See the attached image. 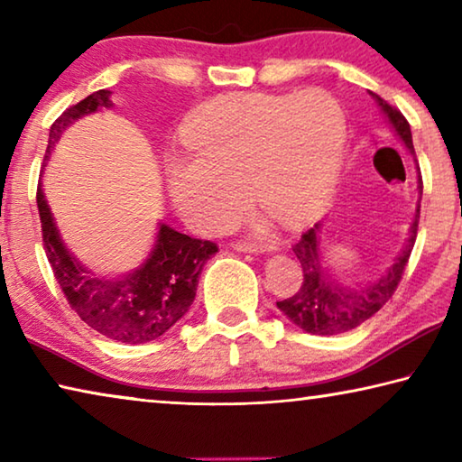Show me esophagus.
<instances>
[{
    "mask_svg": "<svg viewBox=\"0 0 462 462\" xmlns=\"http://www.w3.org/2000/svg\"><path fill=\"white\" fill-rule=\"evenodd\" d=\"M232 248L238 250V253H267V250H273V246L248 245V242H236V245H232Z\"/></svg>",
    "mask_w": 462,
    "mask_h": 462,
    "instance_id": "34e87169",
    "label": "esophagus"
}]
</instances>
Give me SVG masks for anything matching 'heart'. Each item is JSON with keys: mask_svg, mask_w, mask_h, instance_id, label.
Here are the masks:
<instances>
[{"mask_svg": "<svg viewBox=\"0 0 462 462\" xmlns=\"http://www.w3.org/2000/svg\"><path fill=\"white\" fill-rule=\"evenodd\" d=\"M193 159L169 169L179 212L201 232H222L246 206L283 226L310 220L330 195L344 148V114L319 91L236 93L193 116L185 132Z\"/></svg>", "mask_w": 462, "mask_h": 462, "instance_id": "heart-1", "label": "heart"}]
</instances>
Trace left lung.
<instances>
[{
    "mask_svg": "<svg viewBox=\"0 0 462 462\" xmlns=\"http://www.w3.org/2000/svg\"><path fill=\"white\" fill-rule=\"evenodd\" d=\"M377 101L383 114L387 116L391 128L400 136L402 143L408 146L410 154L416 161V151L411 143L410 122L400 109L389 106L385 99H381L377 93H371ZM421 177L418 179V189L421 191ZM420 222V206L416 209V220L410 228V238L405 240L400 254L387 269L385 275L379 281H371L365 285H344L338 279L330 275V269L322 263V242H319V224L308 232L301 234V238L293 245V253L297 261L301 263L303 281L300 291L287 297L283 301H277V308L293 322L297 328L316 336H332L355 330L356 326L366 322L371 316L385 306L400 285L405 264L410 261L413 242L418 236Z\"/></svg>",
    "mask_w": 462,
    "mask_h": 462,
    "instance_id": "obj_1",
    "label": "left lung"
}]
</instances>
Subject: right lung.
<instances>
[{
    "label": "right lung",
    "instance_id": "obj_1",
    "mask_svg": "<svg viewBox=\"0 0 462 462\" xmlns=\"http://www.w3.org/2000/svg\"><path fill=\"white\" fill-rule=\"evenodd\" d=\"M109 96L112 91L99 89L79 104L67 107L54 120L44 162L49 161L62 130L83 116L97 112L99 107L114 106ZM36 203L46 259L69 306L93 330L118 342H151L179 322L195 300L203 264L217 253L216 242L191 238L167 224H161L151 254L136 271L114 279L97 277L62 245L51 208L44 199L42 185H38Z\"/></svg>",
    "mask_w": 462,
    "mask_h": 462
}]
</instances>
